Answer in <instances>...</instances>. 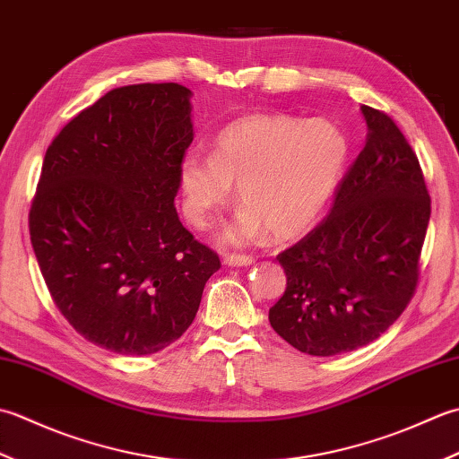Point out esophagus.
Returning a JSON list of instances; mask_svg holds the SVG:
<instances>
[{"instance_id":"obj_1","label":"esophagus","mask_w":459,"mask_h":459,"mask_svg":"<svg viewBox=\"0 0 459 459\" xmlns=\"http://www.w3.org/2000/svg\"><path fill=\"white\" fill-rule=\"evenodd\" d=\"M254 261H255L254 257L236 255V254H230V255L223 257V264H226L228 267H247V265L254 264Z\"/></svg>"}]
</instances>
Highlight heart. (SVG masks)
Masks as SVG:
<instances>
[{
    "label": "heart",
    "instance_id": "obj_1",
    "mask_svg": "<svg viewBox=\"0 0 459 459\" xmlns=\"http://www.w3.org/2000/svg\"><path fill=\"white\" fill-rule=\"evenodd\" d=\"M344 130L326 118L249 115L233 120L213 140L212 156L188 154L178 170L186 216L208 228L238 184V218L223 230L231 246L269 231L293 239L315 226L349 162Z\"/></svg>",
    "mask_w": 459,
    "mask_h": 459
}]
</instances>
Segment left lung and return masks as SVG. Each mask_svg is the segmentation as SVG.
<instances>
[{
	"mask_svg": "<svg viewBox=\"0 0 459 459\" xmlns=\"http://www.w3.org/2000/svg\"><path fill=\"white\" fill-rule=\"evenodd\" d=\"M367 143L331 213L277 259L287 275L273 331L311 357L377 341L412 299L429 195L418 158L385 112L360 107Z\"/></svg>",
	"mask_w": 459,
	"mask_h": 459,
	"instance_id": "left-lung-1",
	"label": "left lung"
}]
</instances>
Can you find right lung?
<instances>
[{
	"mask_svg": "<svg viewBox=\"0 0 459 459\" xmlns=\"http://www.w3.org/2000/svg\"><path fill=\"white\" fill-rule=\"evenodd\" d=\"M190 99L178 82L112 89L47 148L30 212L37 264L73 329L110 352L180 339L221 265L174 208Z\"/></svg>",
	"mask_w": 459,
	"mask_h": 459,
	"instance_id": "right-lung-1",
	"label": "right lung"
}]
</instances>
